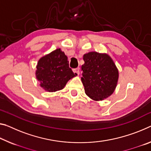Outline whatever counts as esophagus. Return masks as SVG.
Listing matches in <instances>:
<instances>
[{
  "mask_svg": "<svg viewBox=\"0 0 151 151\" xmlns=\"http://www.w3.org/2000/svg\"><path fill=\"white\" fill-rule=\"evenodd\" d=\"M73 72L77 74L78 75H79V74H80V68H76L73 69Z\"/></svg>",
  "mask_w": 151,
  "mask_h": 151,
  "instance_id": "34e87169",
  "label": "esophagus"
}]
</instances>
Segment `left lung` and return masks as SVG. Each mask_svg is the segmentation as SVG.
I'll use <instances>...</instances> for the list:
<instances>
[{
    "label": "left lung",
    "mask_w": 151,
    "mask_h": 151,
    "mask_svg": "<svg viewBox=\"0 0 151 151\" xmlns=\"http://www.w3.org/2000/svg\"><path fill=\"white\" fill-rule=\"evenodd\" d=\"M85 64L81 66V81L85 92L94 101H102L116 89L119 72L107 54L90 52L83 55Z\"/></svg>",
    "instance_id": "8db88e82"
}]
</instances>
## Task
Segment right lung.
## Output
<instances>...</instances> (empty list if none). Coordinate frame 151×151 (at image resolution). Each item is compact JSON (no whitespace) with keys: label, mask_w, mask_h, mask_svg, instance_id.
I'll return each mask as SVG.
<instances>
[{"label":"right lung","mask_w":151,"mask_h":151,"mask_svg":"<svg viewBox=\"0 0 151 151\" xmlns=\"http://www.w3.org/2000/svg\"><path fill=\"white\" fill-rule=\"evenodd\" d=\"M67 56L60 48L42 57L37 62L35 76L40 87L47 92H55L65 87L77 74L69 68Z\"/></svg>","instance_id":"obj_1"}]
</instances>
